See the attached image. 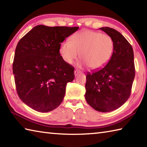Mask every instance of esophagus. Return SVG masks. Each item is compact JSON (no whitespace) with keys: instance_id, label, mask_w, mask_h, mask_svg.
I'll return each mask as SVG.
<instances>
[{"instance_id":"obj_1","label":"esophagus","mask_w":147,"mask_h":147,"mask_svg":"<svg viewBox=\"0 0 147 147\" xmlns=\"http://www.w3.org/2000/svg\"><path fill=\"white\" fill-rule=\"evenodd\" d=\"M79 74H81V71H80L79 70H75V71H74L75 76H77V75Z\"/></svg>"}]
</instances>
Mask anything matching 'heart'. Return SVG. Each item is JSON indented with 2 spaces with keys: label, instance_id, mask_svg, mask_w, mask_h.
<instances>
[{
  "label": "heart",
  "instance_id": "1",
  "mask_svg": "<svg viewBox=\"0 0 147 147\" xmlns=\"http://www.w3.org/2000/svg\"><path fill=\"white\" fill-rule=\"evenodd\" d=\"M113 50L114 41L110 36L84 30L71 36L70 41L61 43L59 53L68 64H71L81 53L83 65L92 70H99L109 61Z\"/></svg>",
  "mask_w": 147,
  "mask_h": 147
}]
</instances>
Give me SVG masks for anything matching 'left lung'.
Returning <instances> with one entry per match:
<instances>
[{"label":"left lung","instance_id":"8db88e82","mask_svg":"<svg viewBox=\"0 0 147 147\" xmlns=\"http://www.w3.org/2000/svg\"><path fill=\"white\" fill-rule=\"evenodd\" d=\"M100 29L111 37L114 50L105 67L86 76L85 99L94 109L107 113L121 107L131 95L135 77L134 52L117 30L108 27Z\"/></svg>","mask_w":147,"mask_h":147}]
</instances>
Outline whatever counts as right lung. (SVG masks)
<instances>
[{"label":"right lung","mask_w":147,"mask_h":147,"mask_svg":"<svg viewBox=\"0 0 147 147\" xmlns=\"http://www.w3.org/2000/svg\"><path fill=\"white\" fill-rule=\"evenodd\" d=\"M78 27L38 25L16 45L13 72L19 98L36 111H51L65 95L66 84L74 79V68L63 59L59 47Z\"/></svg>","instance_id":"1"}]
</instances>
